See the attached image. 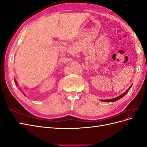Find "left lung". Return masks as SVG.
<instances>
[{
  "label": "left lung",
  "instance_id": "1",
  "mask_svg": "<svg viewBox=\"0 0 147 147\" xmlns=\"http://www.w3.org/2000/svg\"><path fill=\"white\" fill-rule=\"evenodd\" d=\"M131 86H132V85L128 88V90H127V91H126L125 92H124V93H123L122 94H121L120 96H118V97H115V98H114V99H107V100H102L101 101H102V102H115V101H117V100H119V99H121V97H123L124 96H125L127 93L128 92V91H129V90H130V88H131Z\"/></svg>",
  "mask_w": 147,
  "mask_h": 147
}]
</instances>
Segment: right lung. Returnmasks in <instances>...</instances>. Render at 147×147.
I'll return each instance as SVG.
<instances>
[{
  "label": "right lung",
  "mask_w": 147,
  "mask_h": 147,
  "mask_svg": "<svg viewBox=\"0 0 147 147\" xmlns=\"http://www.w3.org/2000/svg\"><path fill=\"white\" fill-rule=\"evenodd\" d=\"M15 84H17V82H16V80H15Z\"/></svg>",
  "instance_id": "obj_1"
}]
</instances>
